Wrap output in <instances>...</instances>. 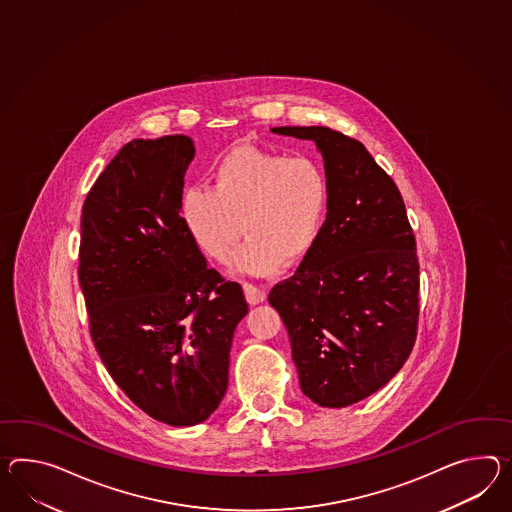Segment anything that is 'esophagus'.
Here are the masks:
<instances>
[{
	"mask_svg": "<svg viewBox=\"0 0 512 512\" xmlns=\"http://www.w3.org/2000/svg\"><path fill=\"white\" fill-rule=\"evenodd\" d=\"M244 294L250 305H259L262 301H266V290L251 283H244Z\"/></svg>",
	"mask_w": 512,
	"mask_h": 512,
	"instance_id": "obj_1",
	"label": "esophagus"
}]
</instances>
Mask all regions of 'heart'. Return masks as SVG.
<instances>
[{
    "mask_svg": "<svg viewBox=\"0 0 512 512\" xmlns=\"http://www.w3.org/2000/svg\"><path fill=\"white\" fill-rule=\"evenodd\" d=\"M329 179L311 157L242 146L212 172V188L188 187L181 220L212 261L227 262L238 242L250 240L235 266L246 274H274L305 261L318 246L329 212Z\"/></svg>",
    "mask_w": 512,
    "mask_h": 512,
    "instance_id": "obj_1",
    "label": "heart"
}]
</instances>
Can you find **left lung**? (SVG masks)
Here are the masks:
<instances>
[{
    "instance_id": "1",
    "label": "left lung",
    "mask_w": 512,
    "mask_h": 512,
    "mask_svg": "<svg viewBox=\"0 0 512 512\" xmlns=\"http://www.w3.org/2000/svg\"><path fill=\"white\" fill-rule=\"evenodd\" d=\"M312 140L324 157V233L268 301L287 327L303 394L340 409L372 396L411 355L420 264L405 203L359 140L329 127H274Z\"/></svg>"
}]
</instances>
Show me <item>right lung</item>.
Instances as JSON below:
<instances>
[{"label":"right lung","mask_w":512,"mask_h":512,"mask_svg":"<svg viewBox=\"0 0 512 512\" xmlns=\"http://www.w3.org/2000/svg\"><path fill=\"white\" fill-rule=\"evenodd\" d=\"M185 135L125 144L81 214L79 285L90 335L114 383L138 409L174 425L205 422L224 399L229 351L248 303L181 220Z\"/></svg>","instance_id":"add662e5"}]
</instances>
